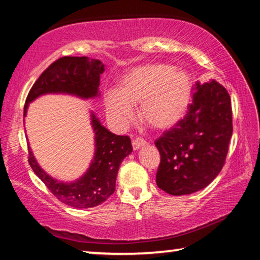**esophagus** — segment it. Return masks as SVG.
Masks as SVG:
<instances>
[{"label":"esophagus","mask_w":260,"mask_h":260,"mask_svg":"<svg viewBox=\"0 0 260 260\" xmlns=\"http://www.w3.org/2000/svg\"><path fill=\"white\" fill-rule=\"evenodd\" d=\"M147 142L146 140L141 139V138H136L135 140H133V142H132V146H133V149L134 150H138V149H140L141 147L146 146Z\"/></svg>","instance_id":"34e87169"}]
</instances>
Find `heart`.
Wrapping results in <instances>:
<instances>
[{
	"instance_id": "b5f03b06",
	"label": "heart",
	"mask_w": 260,
	"mask_h": 260,
	"mask_svg": "<svg viewBox=\"0 0 260 260\" xmlns=\"http://www.w3.org/2000/svg\"><path fill=\"white\" fill-rule=\"evenodd\" d=\"M192 96V81L183 70L169 64H148L125 74L119 90L104 95L108 116L118 125H125L140 107V118L155 129L177 125L187 113Z\"/></svg>"
}]
</instances>
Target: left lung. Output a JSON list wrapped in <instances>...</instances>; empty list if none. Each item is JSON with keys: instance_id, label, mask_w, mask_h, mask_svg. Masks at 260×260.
I'll return each instance as SVG.
<instances>
[{"instance_id": "left-lung-1", "label": "left lung", "mask_w": 260, "mask_h": 260, "mask_svg": "<svg viewBox=\"0 0 260 260\" xmlns=\"http://www.w3.org/2000/svg\"><path fill=\"white\" fill-rule=\"evenodd\" d=\"M192 90L183 119L155 142L160 153L157 186L174 196L199 191L213 181L225 164L233 133L226 88L215 80L197 81Z\"/></svg>"}]
</instances>
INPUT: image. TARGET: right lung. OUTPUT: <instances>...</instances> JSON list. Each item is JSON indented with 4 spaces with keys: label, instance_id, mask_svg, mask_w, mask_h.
I'll use <instances>...</instances> for the list:
<instances>
[{
    "label": "right lung",
    "instance_id": "1",
    "mask_svg": "<svg viewBox=\"0 0 260 260\" xmlns=\"http://www.w3.org/2000/svg\"><path fill=\"white\" fill-rule=\"evenodd\" d=\"M104 65L99 59L86 56H65L46 69L30 88L24 107V116L28 104L37 98L50 93H65L91 99L100 95V77ZM95 132V155L87 172L74 182L64 183L49 177L35 160L28 147V162L34 173L61 203L77 209L94 208L102 204L116 190V179L121 161L133 150L128 136L116 135L101 125L91 113Z\"/></svg>",
    "mask_w": 260,
    "mask_h": 260
}]
</instances>
